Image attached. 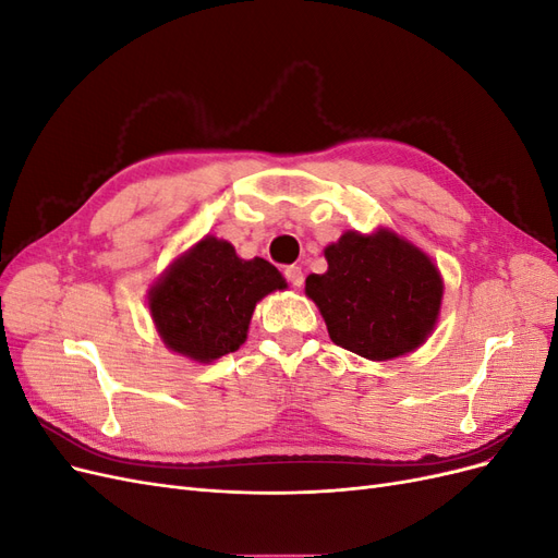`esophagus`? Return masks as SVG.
Masks as SVG:
<instances>
[{"mask_svg": "<svg viewBox=\"0 0 558 558\" xmlns=\"http://www.w3.org/2000/svg\"><path fill=\"white\" fill-rule=\"evenodd\" d=\"M283 275H286V279H289L291 286H295V289H300L302 281H305V277H302V269H300L298 265H289V267H286Z\"/></svg>", "mask_w": 558, "mask_h": 558, "instance_id": "34e87169", "label": "esophagus"}]
</instances>
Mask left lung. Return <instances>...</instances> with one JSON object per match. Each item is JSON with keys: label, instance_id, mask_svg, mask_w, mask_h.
<instances>
[{"label": "left lung", "instance_id": "obj_1", "mask_svg": "<svg viewBox=\"0 0 558 558\" xmlns=\"http://www.w3.org/2000/svg\"><path fill=\"white\" fill-rule=\"evenodd\" d=\"M324 256L328 269L307 277L305 293L335 344L367 361H393L433 335L445 281L426 251L381 226L342 232Z\"/></svg>", "mask_w": 558, "mask_h": 558}]
</instances>
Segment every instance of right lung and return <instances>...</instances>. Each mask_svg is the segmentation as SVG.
Wrapping results in <instances>:
<instances>
[{
	"mask_svg": "<svg viewBox=\"0 0 558 558\" xmlns=\"http://www.w3.org/2000/svg\"><path fill=\"white\" fill-rule=\"evenodd\" d=\"M289 289L265 258L244 260L228 240L205 234L148 289V312L165 347L207 365L238 351L258 302Z\"/></svg>",
	"mask_w": 558,
	"mask_h": 558,
	"instance_id": "1",
	"label": "right lung"
}]
</instances>
